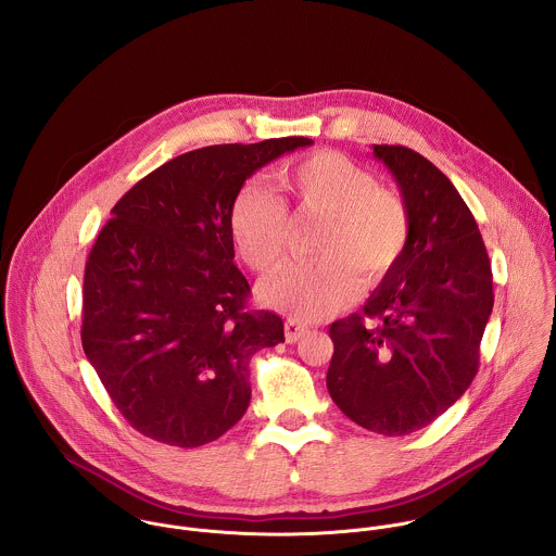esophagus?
Masks as SVG:
<instances>
[{"label": "esophagus", "instance_id": "obj_1", "mask_svg": "<svg viewBox=\"0 0 556 556\" xmlns=\"http://www.w3.org/2000/svg\"><path fill=\"white\" fill-rule=\"evenodd\" d=\"M306 333H308V325H302V323H298V320H287V323H285V338H287L289 344L298 342V340L304 338Z\"/></svg>", "mask_w": 556, "mask_h": 556}]
</instances>
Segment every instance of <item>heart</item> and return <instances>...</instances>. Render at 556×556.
I'll return each instance as SVG.
<instances>
[{"mask_svg": "<svg viewBox=\"0 0 556 556\" xmlns=\"http://www.w3.org/2000/svg\"><path fill=\"white\" fill-rule=\"evenodd\" d=\"M282 184L304 212L327 218L317 245L323 258L280 269L261 287V300L298 323H311L357 295V271L372 282L396 263L408 239V214L370 170L336 152L291 164ZM229 231L239 256L254 271L269 274L285 256L289 210L274 192L245 186L233 201Z\"/></svg>", "mask_w": 556, "mask_h": 556, "instance_id": "b5f03b06", "label": "heart"}]
</instances>
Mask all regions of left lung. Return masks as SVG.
Wrapping results in <instances>:
<instances>
[{
    "label": "left lung",
    "instance_id": "1",
    "mask_svg": "<svg viewBox=\"0 0 556 556\" xmlns=\"http://www.w3.org/2000/svg\"><path fill=\"white\" fill-rule=\"evenodd\" d=\"M396 179L408 239L359 315L331 323L327 390L386 437L415 432L463 396L492 313V271L476 218L454 184L417 152L372 146Z\"/></svg>",
    "mask_w": 556,
    "mask_h": 556
}]
</instances>
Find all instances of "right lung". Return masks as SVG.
I'll use <instances>...</instances> for the list:
<instances>
[{
  "label": "right lung",
  "instance_id": "1",
  "mask_svg": "<svg viewBox=\"0 0 556 556\" xmlns=\"http://www.w3.org/2000/svg\"><path fill=\"white\" fill-rule=\"evenodd\" d=\"M306 137L210 146L152 170L111 210L83 278V351L141 434L216 441L250 404V357L285 342L274 313L245 311L229 216L243 181Z\"/></svg>",
  "mask_w": 556,
  "mask_h": 556
}]
</instances>
